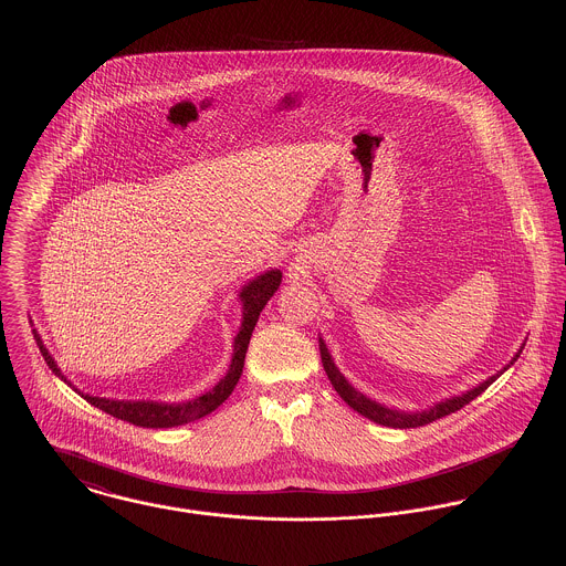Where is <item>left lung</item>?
I'll use <instances>...</instances> for the list:
<instances>
[{
	"label": "left lung",
	"mask_w": 566,
	"mask_h": 566,
	"mask_svg": "<svg viewBox=\"0 0 566 566\" xmlns=\"http://www.w3.org/2000/svg\"><path fill=\"white\" fill-rule=\"evenodd\" d=\"M518 355H521V353H518ZM518 355H516V357H518ZM321 357H323L324 373H326L331 386L335 388V392L344 399V403L348 405V407H353L355 411H359L361 416H366L368 420L379 422V424H386V427H395V429L422 427V424H429V422H433V420H438V418H442V416H449V413L462 409L464 405H469L473 399H478V397L484 392L485 388L507 368V366H505L499 375L490 377L482 386H478L475 390H471V392H467V395H462V397H453V399L442 401V403H438L436 407H431V409H424V411L407 413V411L390 409V407H386V405L370 401L368 397H364L361 392H357V390L342 377V373L335 368V364H333V359H331V355H328L326 344H324L323 339H321ZM516 357H514L512 361H516Z\"/></svg>",
	"instance_id": "8db88e82"
}]
</instances>
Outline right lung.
<instances>
[{"instance_id":"1","label":"right lung","mask_w":566,"mask_h":566,"mask_svg":"<svg viewBox=\"0 0 566 566\" xmlns=\"http://www.w3.org/2000/svg\"><path fill=\"white\" fill-rule=\"evenodd\" d=\"M281 285V270H270L261 276H256L254 281H250L240 294L243 303V323L238 337H235V353H233V361H231V368L227 373V377L207 395L193 399V401H187V403H155V401H113V399H99V397H88V395H82V399L86 403L95 405L99 407L102 411L119 418V420H126L130 424H137V427H150V429H163V427H178V424H185V422H191V420H198L202 416H207L209 411H213L218 405L224 403L233 388L238 386L240 377H242L243 359H245V350H248V344H250V335L254 331V324L259 321V314L261 310L265 307V303L272 298V294L279 290ZM34 339H36V346L43 355V359L48 361V366L52 368V373H56L61 379H65L61 375V370L56 368L52 355L48 353V348L43 346L39 333L34 331ZM72 386V384H70ZM78 392V390H76ZM81 395V392H78Z\"/></svg>"}]
</instances>
